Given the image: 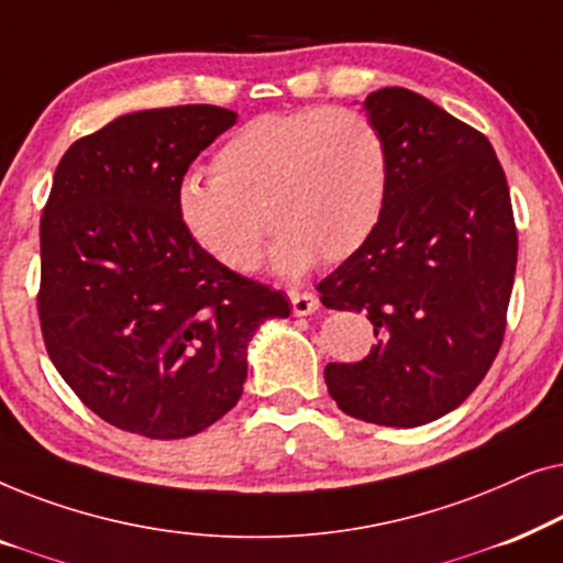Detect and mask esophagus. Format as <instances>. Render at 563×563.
Returning <instances> with one entry per match:
<instances>
[{
	"mask_svg": "<svg viewBox=\"0 0 563 563\" xmlns=\"http://www.w3.org/2000/svg\"><path fill=\"white\" fill-rule=\"evenodd\" d=\"M289 302H291V312L295 314H312L320 310V299L312 295V291H299L291 289L289 291Z\"/></svg>",
	"mask_w": 563,
	"mask_h": 563,
	"instance_id": "1",
	"label": "esophagus"
}]
</instances>
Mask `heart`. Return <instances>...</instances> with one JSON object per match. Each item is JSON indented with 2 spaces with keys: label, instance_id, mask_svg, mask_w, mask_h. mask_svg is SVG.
Segmentation results:
<instances>
[{
  "label": "heart",
  "instance_id": "1",
  "mask_svg": "<svg viewBox=\"0 0 563 563\" xmlns=\"http://www.w3.org/2000/svg\"><path fill=\"white\" fill-rule=\"evenodd\" d=\"M176 189L191 241L230 272H253L268 228L272 264L299 276L356 253L379 225L389 197V145L372 118L345 107H307L245 122ZM269 225L266 227L265 222Z\"/></svg>",
  "mask_w": 563,
  "mask_h": 563
}]
</instances>
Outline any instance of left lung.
I'll use <instances>...</instances> for the list:
<instances>
[{
    "instance_id": "8db88e82",
    "label": "left lung",
    "mask_w": 563,
    "mask_h": 563,
    "mask_svg": "<svg viewBox=\"0 0 563 563\" xmlns=\"http://www.w3.org/2000/svg\"><path fill=\"white\" fill-rule=\"evenodd\" d=\"M361 107L389 145V197L361 249L318 284L330 310L366 312L376 343L328 364L330 397L351 418L418 428L464 402L505 335L518 233L495 148L402 87Z\"/></svg>"
}]
</instances>
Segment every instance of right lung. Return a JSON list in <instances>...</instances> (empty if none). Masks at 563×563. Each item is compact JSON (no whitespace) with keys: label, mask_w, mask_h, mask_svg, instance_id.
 <instances>
[{"label":"right lung","mask_w":563,"mask_h":563,"mask_svg":"<svg viewBox=\"0 0 563 563\" xmlns=\"http://www.w3.org/2000/svg\"><path fill=\"white\" fill-rule=\"evenodd\" d=\"M225 107L130 112L64 153L41 220V328L53 366L110 426L156 441L210 428L243 395L249 343L282 291L218 264L176 189L233 128Z\"/></svg>","instance_id":"1"}]
</instances>
